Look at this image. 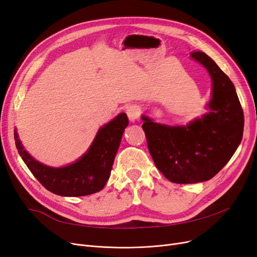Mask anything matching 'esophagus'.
I'll return each instance as SVG.
<instances>
[{"label":"esophagus","mask_w":257,"mask_h":257,"mask_svg":"<svg viewBox=\"0 0 257 257\" xmlns=\"http://www.w3.org/2000/svg\"><path fill=\"white\" fill-rule=\"evenodd\" d=\"M126 114H127L128 119L132 122H134L135 120H137L139 118L140 109H139V107H138L137 105H131V106H128L127 109H126Z\"/></svg>","instance_id":"1"}]
</instances>
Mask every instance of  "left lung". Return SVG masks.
<instances>
[{"label": "left lung", "mask_w": 257, "mask_h": 257, "mask_svg": "<svg viewBox=\"0 0 257 257\" xmlns=\"http://www.w3.org/2000/svg\"><path fill=\"white\" fill-rule=\"evenodd\" d=\"M191 57L206 68L213 92L210 111L186 126H168L143 116L149 152L166 179L178 184L210 180L222 169L239 146L243 111L235 87L215 61L203 52Z\"/></svg>", "instance_id": "obj_1"}]
</instances>
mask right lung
Wrapping results in <instances>:
<instances>
[{"label":"right lung","mask_w":257,"mask_h":257,"mask_svg":"<svg viewBox=\"0 0 257 257\" xmlns=\"http://www.w3.org/2000/svg\"><path fill=\"white\" fill-rule=\"evenodd\" d=\"M127 125L126 113H119L99 130L90 148L78 161L61 168L49 167L35 161L24 150L17 131L16 147L25 165L44 188L63 197H83L104 188Z\"/></svg>","instance_id":"1"}]
</instances>
